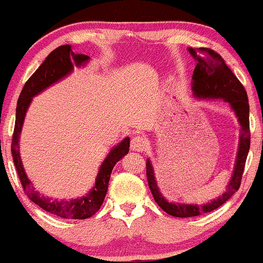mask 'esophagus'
Returning <instances> with one entry per match:
<instances>
[{
    "label": "esophagus",
    "instance_id": "1",
    "mask_svg": "<svg viewBox=\"0 0 263 263\" xmlns=\"http://www.w3.org/2000/svg\"><path fill=\"white\" fill-rule=\"evenodd\" d=\"M148 146V141L143 136H136L131 140V149L137 151V152H143Z\"/></svg>",
    "mask_w": 263,
    "mask_h": 263
}]
</instances>
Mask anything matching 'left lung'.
<instances>
[{
  "instance_id": "1",
  "label": "left lung",
  "mask_w": 263,
  "mask_h": 263,
  "mask_svg": "<svg viewBox=\"0 0 263 263\" xmlns=\"http://www.w3.org/2000/svg\"><path fill=\"white\" fill-rule=\"evenodd\" d=\"M190 54L198 60L197 66L193 73V90L195 96L199 98H218L224 99L226 102L231 105L235 114L238 117L241 125L240 134V146L235 164V171L232 173L230 183L226 186V192L216 200L210 201L206 205H189L179 203H170L162 197L153 173L152 164L149 161L146 163L147 180L155 198L156 203L163 210L172 216L177 218H190L198 216L204 213L218 209L225 201H228L240 188L241 179H242L243 170L247 155L250 149V106L247 92L241 81L237 79L236 75L231 71V69L226 65L225 60L219 53L209 48H199V49H189Z\"/></svg>"
}]
</instances>
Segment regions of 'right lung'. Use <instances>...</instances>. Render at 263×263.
I'll return each mask as SVG.
<instances>
[{
	"label": "right lung",
	"mask_w": 263,
	"mask_h": 263,
	"mask_svg": "<svg viewBox=\"0 0 263 263\" xmlns=\"http://www.w3.org/2000/svg\"><path fill=\"white\" fill-rule=\"evenodd\" d=\"M87 59H89L87 55L75 54L71 49V45L69 44L55 48L45 58L41 66L26 81L25 86L20 93L16 108V122H14L13 136H12V157H13L14 167H16L21 184H22V188L25 190L27 197L31 199L33 203L39 205L43 210L64 219H87L100 209L102 203H104L105 195L107 193L111 172H112L115 164L128 153L129 138H125L106 157V159L101 164L99 176L96 178L95 186L86 197L60 201L45 198L39 194L37 190L32 188V183L27 178L26 172L23 170L22 161H21L20 151H18V138H20L21 131H22L27 108L31 104L33 96L43 91L45 87L52 85L55 81L64 78L66 74L73 70L74 65H81Z\"/></svg>",
	"instance_id": "1"
}]
</instances>
